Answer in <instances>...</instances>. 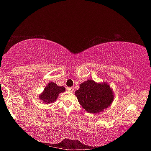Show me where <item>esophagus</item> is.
<instances>
[{
  "label": "esophagus",
  "instance_id": "1",
  "mask_svg": "<svg viewBox=\"0 0 151 151\" xmlns=\"http://www.w3.org/2000/svg\"><path fill=\"white\" fill-rule=\"evenodd\" d=\"M67 90L70 92H73L74 91V88L73 87H68L67 88Z\"/></svg>",
  "mask_w": 151,
  "mask_h": 151
}]
</instances>
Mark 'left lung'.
Listing matches in <instances>:
<instances>
[{
    "label": "left lung",
    "mask_w": 151,
    "mask_h": 151,
    "mask_svg": "<svg viewBox=\"0 0 151 151\" xmlns=\"http://www.w3.org/2000/svg\"><path fill=\"white\" fill-rule=\"evenodd\" d=\"M75 91L82 107L89 113H99L111 105L114 94L106 82L96 83L92 79L85 81Z\"/></svg>",
    "instance_id": "1"
}]
</instances>
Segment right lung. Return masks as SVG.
<instances>
[{
    "label": "right lung",
    "mask_w": 151,
    "mask_h": 151,
    "mask_svg": "<svg viewBox=\"0 0 151 151\" xmlns=\"http://www.w3.org/2000/svg\"><path fill=\"white\" fill-rule=\"evenodd\" d=\"M65 91V88L64 86H59L55 83L50 82L45 86L44 91L39 94V97L40 100L46 104L52 103L57 100L59 94Z\"/></svg>",
    "instance_id": "obj_1"
}]
</instances>
